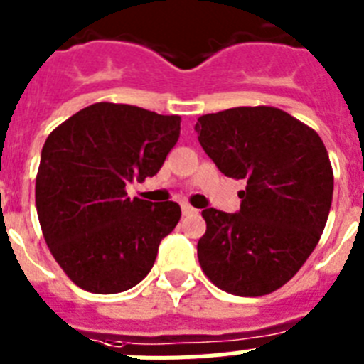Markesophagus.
Listing matches in <instances>:
<instances>
[{"instance_id": "obj_1", "label": "esophagus", "mask_w": 364, "mask_h": 364, "mask_svg": "<svg viewBox=\"0 0 364 364\" xmlns=\"http://www.w3.org/2000/svg\"><path fill=\"white\" fill-rule=\"evenodd\" d=\"M182 213L184 215H193V213H197V210L195 208H191L189 204H182Z\"/></svg>"}]
</instances>
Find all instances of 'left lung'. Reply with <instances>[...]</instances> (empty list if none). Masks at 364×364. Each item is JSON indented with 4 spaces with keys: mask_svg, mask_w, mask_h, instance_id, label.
I'll use <instances>...</instances> for the list:
<instances>
[{
    "mask_svg": "<svg viewBox=\"0 0 364 364\" xmlns=\"http://www.w3.org/2000/svg\"><path fill=\"white\" fill-rule=\"evenodd\" d=\"M195 131L220 173L246 180L239 213L202 211V272L228 294H272L301 269L326 226L333 195L326 147L311 127L266 105L204 114Z\"/></svg>",
    "mask_w": 364,
    "mask_h": 364,
    "instance_id": "8db88e82",
    "label": "left lung"
}]
</instances>
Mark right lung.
Masks as SVG:
<instances>
[{"label":"right lung","instance_id":"obj_1","mask_svg":"<svg viewBox=\"0 0 364 364\" xmlns=\"http://www.w3.org/2000/svg\"><path fill=\"white\" fill-rule=\"evenodd\" d=\"M180 117L100 102L58 125L41 149L36 210L67 277L92 294H120L151 272L180 220L176 202L129 198L125 186L160 171Z\"/></svg>","mask_w":364,"mask_h":364}]
</instances>
